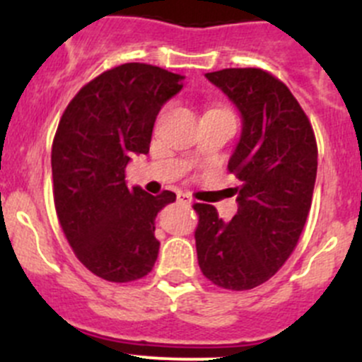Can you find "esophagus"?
Masks as SVG:
<instances>
[{"label": "esophagus", "instance_id": "34e87169", "mask_svg": "<svg viewBox=\"0 0 362 362\" xmlns=\"http://www.w3.org/2000/svg\"><path fill=\"white\" fill-rule=\"evenodd\" d=\"M178 203L191 204L192 203V198L189 194H184V192H180V194H178Z\"/></svg>", "mask_w": 362, "mask_h": 362}]
</instances>
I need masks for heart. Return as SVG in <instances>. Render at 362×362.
I'll use <instances>...</instances> for the list:
<instances>
[{
    "label": "heart",
    "mask_w": 362,
    "mask_h": 362,
    "mask_svg": "<svg viewBox=\"0 0 362 362\" xmlns=\"http://www.w3.org/2000/svg\"><path fill=\"white\" fill-rule=\"evenodd\" d=\"M211 110H226V108H211Z\"/></svg>",
    "instance_id": "obj_1"
}]
</instances>
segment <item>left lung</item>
Here are the masks:
<instances>
[{"mask_svg": "<svg viewBox=\"0 0 362 362\" xmlns=\"http://www.w3.org/2000/svg\"><path fill=\"white\" fill-rule=\"evenodd\" d=\"M206 78L242 112V138L228 164L242 185L228 224L211 204H192L198 262L217 287L249 291L272 279L298 245L312 206L317 140L289 87L266 69L226 68Z\"/></svg>", "mask_w": 362, "mask_h": 362, "instance_id": "left-lung-1", "label": "left lung"}]
</instances>
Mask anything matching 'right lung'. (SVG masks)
Segmentation results:
<instances>
[{
    "mask_svg": "<svg viewBox=\"0 0 362 362\" xmlns=\"http://www.w3.org/2000/svg\"><path fill=\"white\" fill-rule=\"evenodd\" d=\"M184 76L145 63L110 68L68 103L52 141L56 214L76 259L115 284L148 275L158 259L156 215L177 199L129 189L131 154H147L156 117Z\"/></svg>",
    "mask_w": 362,
    "mask_h": 362,
    "instance_id": "add662e5",
    "label": "right lung"
}]
</instances>
